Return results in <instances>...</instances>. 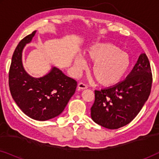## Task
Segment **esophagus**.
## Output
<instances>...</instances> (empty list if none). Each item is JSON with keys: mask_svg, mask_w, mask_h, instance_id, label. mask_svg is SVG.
<instances>
[{"mask_svg": "<svg viewBox=\"0 0 159 159\" xmlns=\"http://www.w3.org/2000/svg\"><path fill=\"white\" fill-rule=\"evenodd\" d=\"M77 88L79 90H85V89L88 88V86L86 85L85 84L82 83V82H80L77 85Z\"/></svg>", "mask_w": 159, "mask_h": 159, "instance_id": "esophagus-1", "label": "esophagus"}]
</instances>
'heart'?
Instances as JSON below:
<instances>
[{"mask_svg":"<svg viewBox=\"0 0 159 159\" xmlns=\"http://www.w3.org/2000/svg\"><path fill=\"white\" fill-rule=\"evenodd\" d=\"M91 62L92 73L98 83L103 86L118 84L125 77L131 65L129 55L111 43H95L85 51ZM74 66L77 71L86 68V62L81 56L74 58Z\"/></svg>","mask_w":159,"mask_h":159,"instance_id":"1","label":"heart"}]
</instances>
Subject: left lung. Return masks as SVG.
<instances>
[{"mask_svg": "<svg viewBox=\"0 0 159 159\" xmlns=\"http://www.w3.org/2000/svg\"><path fill=\"white\" fill-rule=\"evenodd\" d=\"M152 73L146 54L138 61L124 81L109 88L95 90L91 118L110 129H119L133 120L151 93Z\"/></svg>", "mask_w": 159, "mask_h": 159, "instance_id": "left-lung-1", "label": "left lung"}]
</instances>
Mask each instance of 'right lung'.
Returning <instances> with one entry per match:
<instances>
[{"instance_id": "right-lung-1", "label": "right lung", "mask_w": 159, "mask_h": 159, "mask_svg": "<svg viewBox=\"0 0 159 159\" xmlns=\"http://www.w3.org/2000/svg\"><path fill=\"white\" fill-rule=\"evenodd\" d=\"M36 32L23 38L15 49L8 83L13 99L24 114L34 120L46 121L61 114L75 94L77 83L56 66L38 78L26 71L22 64V52L25 45L32 42Z\"/></svg>"}]
</instances>
